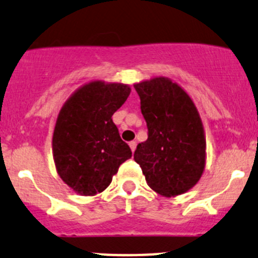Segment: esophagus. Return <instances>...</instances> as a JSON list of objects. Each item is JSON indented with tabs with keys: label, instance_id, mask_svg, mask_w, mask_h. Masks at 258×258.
Wrapping results in <instances>:
<instances>
[{
	"label": "esophagus",
	"instance_id": "1",
	"mask_svg": "<svg viewBox=\"0 0 258 258\" xmlns=\"http://www.w3.org/2000/svg\"><path fill=\"white\" fill-rule=\"evenodd\" d=\"M129 147H130V149H132L133 153H134L135 149H137V142H134V140H133V142H130L129 143Z\"/></svg>",
	"mask_w": 258,
	"mask_h": 258
}]
</instances>
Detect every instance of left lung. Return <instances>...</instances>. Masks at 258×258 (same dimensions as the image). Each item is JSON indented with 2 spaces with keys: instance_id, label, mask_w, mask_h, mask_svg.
<instances>
[{
  "instance_id": "left-lung-1",
  "label": "left lung",
  "mask_w": 258,
  "mask_h": 258,
  "mask_svg": "<svg viewBox=\"0 0 258 258\" xmlns=\"http://www.w3.org/2000/svg\"><path fill=\"white\" fill-rule=\"evenodd\" d=\"M148 125L134 160L159 195L175 198L195 186L206 165L203 120L190 95L176 82L154 77L134 84Z\"/></svg>"
}]
</instances>
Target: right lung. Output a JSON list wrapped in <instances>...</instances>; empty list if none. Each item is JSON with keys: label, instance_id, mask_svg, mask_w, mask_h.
I'll return each instance as SVG.
<instances>
[{"label": "right lung", "instance_id": "right-lung-1", "mask_svg": "<svg viewBox=\"0 0 258 258\" xmlns=\"http://www.w3.org/2000/svg\"><path fill=\"white\" fill-rule=\"evenodd\" d=\"M123 83L92 81L66 100L52 138L55 170L82 196H94L110 185L132 150L119 135L111 115L130 94Z\"/></svg>", "mask_w": 258, "mask_h": 258}]
</instances>
